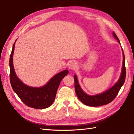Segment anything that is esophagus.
<instances>
[{
	"mask_svg": "<svg viewBox=\"0 0 134 134\" xmlns=\"http://www.w3.org/2000/svg\"><path fill=\"white\" fill-rule=\"evenodd\" d=\"M77 68V64L75 62H70L69 64V68L70 69V70H75Z\"/></svg>",
	"mask_w": 134,
	"mask_h": 134,
	"instance_id": "esophagus-1",
	"label": "esophagus"
}]
</instances>
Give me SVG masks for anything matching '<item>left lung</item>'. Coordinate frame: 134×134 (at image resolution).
I'll return each mask as SVG.
<instances>
[{"label":"left lung","instance_id":"8db88e82","mask_svg":"<svg viewBox=\"0 0 134 134\" xmlns=\"http://www.w3.org/2000/svg\"><path fill=\"white\" fill-rule=\"evenodd\" d=\"M113 35L114 37L120 43V40L114 32H113ZM123 51V50H122ZM126 78V68L125 64V55L123 51V65L122 68V72L121 74L120 78L117 82L109 89L107 91L100 94L95 96H89L80 88L78 82V79L76 75H74V83H75V91L76 94L79 99L84 104L91 107H98L107 104L111 103L115 98V97L118 94L119 91L124 84Z\"/></svg>","mask_w":134,"mask_h":134}]
</instances>
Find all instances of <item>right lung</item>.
Listing matches in <instances>:
<instances>
[{"mask_svg": "<svg viewBox=\"0 0 134 134\" xmlns=\"http://www.w3.org/2000/svg\"><path fill=\"white\" fill-rule=\"evenodd\" d=\"M15 42L9 59V76L12 88L22 102L28 107L36 109H43L50 107L55 100L61 81L68 74L69 71L65 70L59 72L42 87L35 88L27 86L18 78L14 71L13 56Z\"/></svg>", "mask_w": 134, "mask_h": 134, "instance_id": "add662e5", "label": "right lung"}]
</instances>
